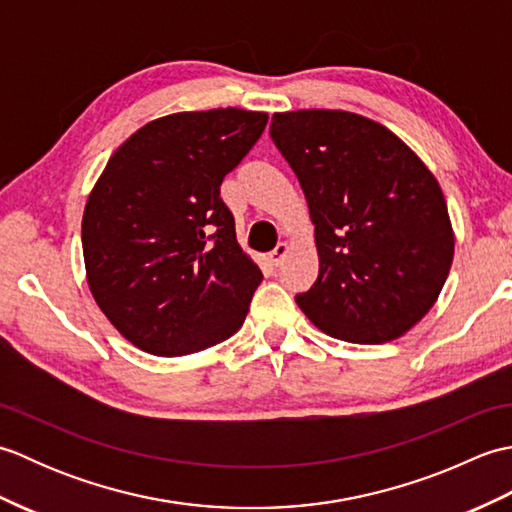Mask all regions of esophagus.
I'll return each instance as SVG.
<instances>
[{"instance_id": "esophagus-1", "label": "esophagus", "mask_w": 512, "mask_h": 512, "mask_svg": "<svg viewBox=\"0 0 512 512\" xmlns=\"http://www.w3.org/2000/svg\"><path fill=\"white\" fill-rule=\"evenodd\" d=\"M288 250H290V246H288L286 242L277 244V248L273 250V253H270V264H273V266H281V264H284Z\"/></svg>"}]
</instances>
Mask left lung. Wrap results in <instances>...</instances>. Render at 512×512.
Segmentation results:
<instances>
[{"instance_id":"1","label":"left lung","mask_w":512,"mask_h":512,"mask_svg":"<svg viewBox=\"0 0 512 512\" xmlns=\"http://www.w3.org/2000/svg\"><path fill=\"white\" fill-rule=\"evenodd\" d=\"M281 156L306 195L319 277L297 295L325 334L378 345L409 332L438 301L455 237L436 176L372 118L343 110L277 112Z\"/></svg>"}]
</instances>
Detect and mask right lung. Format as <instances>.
<instances>
[{
	"label": "right lung",
	"instance_id": "1",
	"mask_svg": "<svg viewBox=\"0 0 512 512\" xmlns=\"http://www.w3.org/2000/svg\"><path fill=\"white\" fill-rule=\"evenodd\" d=\"M266 123L237 107L169 114L107 160L83 211L85 277L138 350L187 356L242 328L262 270L237 244L220 184Z\"/></svg>",
	"mask_w": 512,
	"mask_h": 512
}]
</instances>
